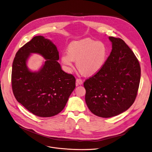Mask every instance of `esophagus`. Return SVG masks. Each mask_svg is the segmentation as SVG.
<instances>
[{"label":"esophagus","instance_id":"1","mask_svg":"<svg viewBox=\"0 0 152 152\" xmlns=\"http://www.w3.org/2000/svg\"><path fill=\"white\" fill-rule=\"evenodd\" d=\"M83 83V81L81 79H76V86H79V85H81Z\"/></svg>","mask_w":152,"mask_h":152}]
</instances>
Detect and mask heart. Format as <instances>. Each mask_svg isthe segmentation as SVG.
I'll return each mask as SVG.
<instances>
[{
	"label": "heart",
	"instance_id": "heart-1",
	"mask_svg": "<svg viewBox=\"0 0 152 152\" xmlns=\"http://www.w3.org/2000/svg\"><path fill=\"white\" fill-rule=\"evenodd\" d=\"M108 54V48L104 42L88 38L70 43L68 51L62 53L61 61L67 70L70 72L74 60H76V66L80 72L93 75L104 66Z\"/></svg>",
	"mask_w": 152,
	"mask_h": 152
}]
</instances>
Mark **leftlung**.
I'll list each match as a JSON object with an SVG mask.
<instances>
[{
	"label": "left lung",
	"instance_id": "8db88e82",
	"mask_svg": "<svg viewBox=\"0 0 152 152\" xmlns=\"http://www.w3.org/2000/svg\"><path fill=\"white\" fill-rule=\"evenodd\" d=\"M109 39L112 51L104 66L83 84L88 108L102 118L126 111L135 101L140 80V64L133 51L122 39Z\"/></svg>",
	"mask_w": 152,
	"mask_h": 152
}]
</instances>
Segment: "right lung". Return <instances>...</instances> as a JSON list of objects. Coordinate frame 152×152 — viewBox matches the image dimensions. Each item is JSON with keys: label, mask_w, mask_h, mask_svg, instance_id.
Masks as SVG:
<instances>
[{"label": "right lung", "mask_w": 152, "mask_h": 152, "mask_svg": "<svg viewBox=\"0 0 152 152\" xmlns=\"http://www.w3.org/2000/svg\"><path fill=\"white\" fill-rule=\"evenodd\" d=\"M31 53L47 59L37 72L26 66ZM59 59L56 47L41 35L34 37L16 54L12 72L13 92L17 101L35 115L50 117L59 114L75 88V77L62 70Z\"/></svg>", "instance_id": "add662e5"}]
</instances>
